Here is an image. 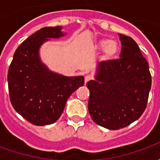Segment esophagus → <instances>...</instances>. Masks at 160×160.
Instances as JSON below:
<instances>
[{"instance_id": "obj_1", "label": "esophagus", "mask_w": 160, "mask_h": 160, "mask_svg": "<svg viewBox=\"0 0 160 160\" xmlns=\"http://www.w3.org/2000/svg\"><path fill=\"white\" fill-rule=\"evenodd\" d=\"M92 78L91 75H87V76H85V83H87L88 81H90Z\"/></svg>"}]
</instances>
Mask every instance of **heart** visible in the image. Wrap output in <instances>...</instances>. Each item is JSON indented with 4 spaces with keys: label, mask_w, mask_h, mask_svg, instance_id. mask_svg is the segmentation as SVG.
Masks as SVG:
<instances>
[{
    "label": "heart",
    "mask_w": 160,
    "mask_h": 160,
    "mask_svg": "<svg viewBox=\"0 0 160 160\" xmlns=\"http://www.w3.org/2000/svg\"><path fill=\"white\" fill-rule=\"evenodd\" d=\"M98 49H104V57L111 59L116 56L118 52V43L110 39H101L97 42Z\"/></svg>",
    "instance_id": "1"
}]
</instances>
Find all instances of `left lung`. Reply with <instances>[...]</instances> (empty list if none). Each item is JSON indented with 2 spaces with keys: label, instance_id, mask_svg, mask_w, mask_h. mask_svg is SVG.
Wrapping results in <instances>:
<instances>
[{
  "label": "left lung",
  "instance_id": "8db88e82",
  "mask_svg": "<svg viewBox=\"0 0 160 160\" xmlns=\"http://www.w3.org/2000/svg\"><path fill=\"white\" fill-rule=\"evenodd\" d=\"M120 58L101 62L90 91L88 111L102 127L116 130L141 118L148 104L152 77L148 61L130 37L120 35Z\"/></svg>",
  "mask_w": 160,
  "mask_h": 160
}]
</instances>
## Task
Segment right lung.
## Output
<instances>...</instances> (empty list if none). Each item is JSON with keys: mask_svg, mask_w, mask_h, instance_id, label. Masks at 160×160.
<instances>
[{"mask_svg": "<svg viewBox=\"0 0 160 160\" xmlns=\"http://www.w3.org/2000/svg\"><path fill=\"white\" fill-rule=\"evenodd\" d=\"M62 27H43L17 48L8 68V81L12 107L37 126L54 123L71 94L85 83L83 76L66 77L42 65L38 49L50 38L63 36Z\"/></svg>", "mask_w": 160, "mask_h": 160, "instance_id": "add662e5", "label": "right lung"}]
</instances>
